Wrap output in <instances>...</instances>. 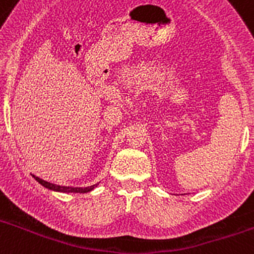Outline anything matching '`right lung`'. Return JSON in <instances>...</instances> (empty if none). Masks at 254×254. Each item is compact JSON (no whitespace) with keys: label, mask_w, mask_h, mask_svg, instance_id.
I'll list each match as a JSON object with an SVG mask.
<instances>
[{"label":"right lung","mask_w":254,"mask_h":254,"mask_svg":"<svg viewBox=\"0 0 254 254\" xmlns=\"http://www.w3.org/2000/svg\"><path fill=\"white\" fill-rule=\"evenodd\" d=\"M35 178V181L39 182L40 185L44 186L46 188H49V190H58V192H73V193H86V192H90L91 190L96 187V186H91V187H86V188H73V187H62V186H57L53 185V183H49V182L43 181V179L38 178V177L33 176Z\"/></svg>","instance_id":"1"}]
</instances>
